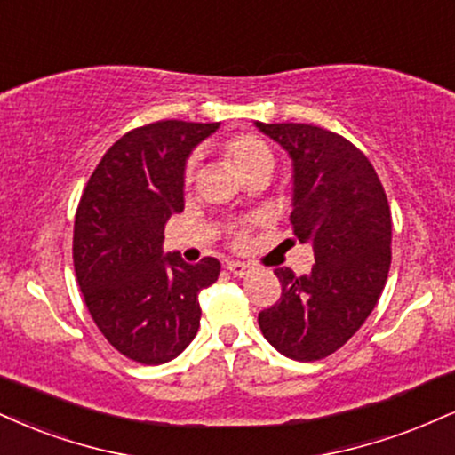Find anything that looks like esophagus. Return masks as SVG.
<instances>
[{
  "mask_svg": "<svg viewBox=\"0 0 455 455\" xmlns=\"http://www.w3.org/2000/svg\"><path fill=\"white\" fill-rule=\"evenodd\" d=\"M227 269L231 271L235 277H243L250 273V265H245V262H239V260H228Z\"/></svg>",
  "mask_w": 455,
  "mask_h": 455,
  "instance_id": "34e87169",
  "label": "esophagus"
}]
</instances>
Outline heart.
I'll return each mask as SVG.
<instances>
[{"mask_svg":"<svg viewBox=\"0 0 455 455\" xmlns=\"http://www.w3.org/2000/svg\"><path fill=\"white\" fill-rule=\"evenodd\" d=\"M222 156L224 161L235 169V172L242 175V178L254 172H260V169H267V172H271L273 169L271 148L267 146L260 138H256V135L239 133V135H233V138H228L222 144ZM190 178H193V163H188L184 172L186 182H190ZM243 237H245V228H235L233 231L235 243H242Z\"/></svg>","mask_w":455,"mask_h":455,"instance_id":"b5f03b06","label":"heart"}]
</instances>
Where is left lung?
<instances>
[{
    "instance_id": "obj_1",
    "label": "left lung",
    "mask_w": 455,
    "mask_h": 455,
    "mask_svg": "<svg viewBox=\"0 0 455 455\" xmlns=\"http://www.w3.org/2000/svg\"><path fill=\"white\" fill-rule=\"evenodd\" d=\"M292 158L290 222L314 245L307 275L275 269L282 297L259 314L277 352L300 363L346 346L384 292L392 262V213L373 165L352 141L303 123H256Z\"/></svg>"
}]
</instances>
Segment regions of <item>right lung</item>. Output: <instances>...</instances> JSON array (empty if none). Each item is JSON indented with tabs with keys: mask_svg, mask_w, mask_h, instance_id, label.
I'll return each instance as SVG.
<instances>
[{
	"mask_svg": "<svg viewBox=\"0 0 455 455\" xmlns=\"http://www.w3.org/2000/svg\"><path fill=\"white\" fill-rule=\"evenodd\" d=\"M218 123L158 120L124 133L80 196L74 269L86 307L114 349L141 364L182 354L199 331V292L220 275L205 256H163V231L184 210V165Z\"/></svg>",
	"mask_w": 455,
	"mask_h": 455,
	"instance_id": "obj_1",
	"label": "right lung"
}]
</instances>
